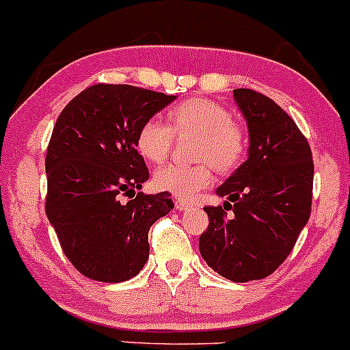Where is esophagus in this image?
<instances>
[{
  "mask_svg": "<svg viewBox=\"0 0 350 350\" xmlns=\"http://www.w3.org/2000/svg\"><path fill=\"white\" fill-rule=\"evenodd\" d=\"M192 207V204H190V202H185V200H182V199H176L175 200V208L176 211H187V208H190Z\"/></svg>",
  "mask_w": 350,
  "mask_h": 350,
  "instance_id": "obj_1",
  "label": "esophagus"
}]
</instances>
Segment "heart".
I'll list each match as a JSON object with an SVG mask.
<instances>
[{
  "label": "heart",
  "mask_w": 350,
  "mask_h": 350,
  "mask_svg": "<svg viewBox=\"0 0 350 350\" xmlns=\"http://www.w3.org/2000/svg\"><path fill=\"white\" fill-rule=\"evenodd\" d=\"M167 121L151 116L139 126L136 148L158 165L170 154L176 136H196L193 160L196 165H167L154 172L157 189L170 192L180 199H192L202 189L214 182V172L229 174L244 161L247 153V133L232 114L211 99L192 97L176 104Z\"/></svg>",
  "instance_id": "obj_1"
}]
</instances>
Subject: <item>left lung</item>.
Listing matches in <instances>:
<instances>
[{
	"label": "left lung",
	"mask_w": 350,
	"mask_h": 350,
	"mask_svg": "<svg viewBox=\"0 0 350 350\" xmlns=\"http://www.w3.org/2000/svg\"><path fill=\"white\" fill-rule=\"evenodd\" d=\"M234 97L250 128V158L217 189L230 202L205 207L199 247L214 271L246 283L278 269L308 222L313 160L304 133L275 100L253 89H234Z\"/></svg>",
	"instance_id": "left-lung-1"
}]
</instances>
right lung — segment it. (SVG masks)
<instances>
[{"instance_id": "right-lung-1", "label": "right lung", "mask_w": 350, "mask_h": 350, "mask_svg": "<svg viewBox=\"0 0 350 350\" xmlns=\"http://www.w3.org/2000/svg\"><path fill=\"white\" fill-rule=\"evenodd\" d=\"M175 96L94 84L64 107L46 146L45 212L68 261L85 278L120 283L148 261L150 228L174 208L168 192H136L150 178L139 126ZM128 196V202H121Z\"/></svg>"}]
</instances>
